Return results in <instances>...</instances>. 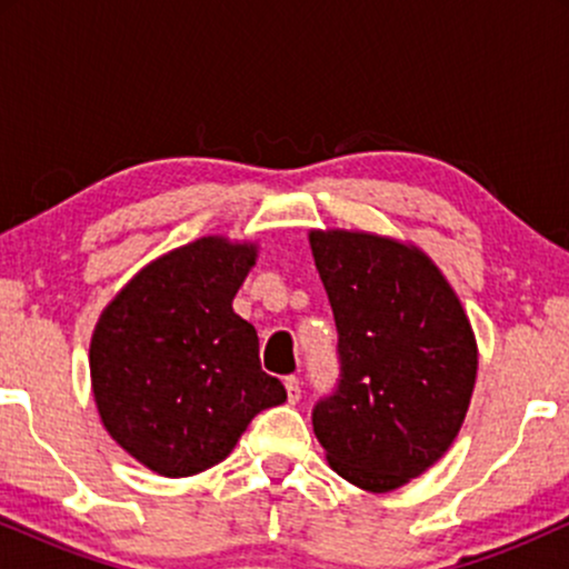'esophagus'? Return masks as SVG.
I'll use <instances>...</instances> for the list:
<instances>
[{"label": "esophagus", "mask_w": 569, "mask_h": 569, "mask_svg": "<svg viewBox=\"0 0 569 569\" xmlns=\"http://www.w3.org/2000/svg\"><path fill=\"white\" fill-rule=\"evenodd\" d=\"M286 393H289V403H297L302 398V388H299V377H286Z\"/></svg>", "instance_id": "esophagus-1"}]
</instances>
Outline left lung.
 <instances>
[{
	"label": "left lung",
	"instance_id": "obj_1",
	"mask_svg": "<svg viewBox=\"0 0 569 569\" xmlns=\"http://www.w3.org/2000/svg\"><path fill=\"white\" fill-rule=\"evenodd\" d=\"M337 323L339 377L312 407L331 468L390 492L433 466L466 420L476 342L426 253L363 232H310Z\"/></svg>",
	"mask_w": 569,
	"mask_h": 569
}]
</instances>
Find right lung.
<instances>
[{
	"label": "right lung",
	"instance_id": "right-lung-1",
	"mask_svg": "<svg viewBox=\"0 0 569 569\" xmlns=\"http://www.w3.org/2000/svg\"><path fill=\"white\" fill-rule=\"evenodd\" d=\"M253 246L200 238L136 276L103 310L90 377L112 439L160 476H192L232 452L248 422L286 401L232 299Z\"/></svg>",
	"mask_w": 569,
	"mask_h": 569
}]
</instances>
